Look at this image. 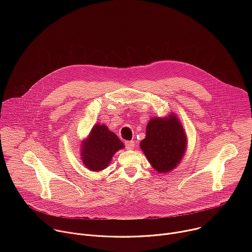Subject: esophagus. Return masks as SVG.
I'll list each match as a JSON object with an SVG mask.
<instances>
[{
  "mask_svg": "<svg viewBox=\"0 0 252 252\" xmlns=\"http://www.w3.org/2000/svg\"><path fill=\"white\" fill-rule=\"evenodd\" d=\"M134 141L133 140H126L125 142V146H126V150H132L133 147H134Z\"/></svg>",
  "mask_w": 252,
  "mask_h": 252,
  "instance_id": "1",
  "label": "esophagus"
}]
</instances>
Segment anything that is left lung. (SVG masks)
<instances>
[{"instance_id":"obj_1","label":"left lung","mask_w":252,"mask_h":252,"mask_svg":"<svg viewBox=\"0 0 252 252\" xmlns=\"http://www.w3.org/2000/svg\"><path fill=\"white\" fill-rule=\"evenodd\" d=\"M140 147L156 170L167 172L182 160L187 147V135L174 116L152 119Z\"/></svg>"}]
</instances>
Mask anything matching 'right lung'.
Masks as SVG:
<instances>
[{
    "label": "right lung",
    "mask_w": 252,
    "mask_h": 252,
    "mask_svg": "<svg viewBox=\"0 0 252 252\" xmlns=\"http://www.w3.org/2000/svg\"><path fill=\"white\" fill-rule=\"evenodd\" d=\"M124 148V143L113 131L105 126L96 125L83 145V161L93 171L101 170L110 163L113 156Z\"/></svg>",
    "instance_id": "add662e5"
}]
</instances>
